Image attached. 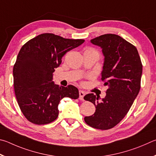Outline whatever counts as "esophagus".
<instances>
[{
	"mask_svg": "<svg viewBox=\"0 0 156 156\" xmlns=\"http://www.w3.org/2000/svg\"><path fill=\"white\" fill-rule=\"evenodd\" d=\"M85 96V92L82 90H80V99L81 101H83V97Z\"/></svg>",
	"mask_w": 156,
	"mask_h": 156,
	"instance_id": "esophagus-1",
	"label": "esophagus"
}]
</instances>
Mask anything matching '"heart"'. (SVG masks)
I'll list each match as a JSON object with an SVG mask.
<instances>
[{"label": "heart", "instance_id": "1", "mask_svg": "<svg viewBox=\"0 0 156 156\" xmlns=\"http://www.w3.org/2000/svg\"><path fill=\"white\" fill-rule=\"evenodd\" d=\"M86 51H90V52H94V53H98V52L96 51V50H94V49H93V48H88V49H87V50ZM99 54V53H98Z\"/></svg>", "mask_w": 156, "mask_h": 156}]
</instances>
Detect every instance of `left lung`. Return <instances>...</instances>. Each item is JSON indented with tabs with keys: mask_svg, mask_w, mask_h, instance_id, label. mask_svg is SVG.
<instances>
[{
	"mask_svg": "<svg viewBox=\"0 0 156 156\" xmlns=\"http://www.w3.org/2000/svg\"><path fill=\"white\" fill-rule=\"evenodd\" d=\"M90 42L102 49L104 62L101 75L108 89L101 101L93 93L83 97L96 107L94 114L84 121L93 128L109 129L121 122L138 96L143 65L137 48L118 35L104 34Z\"/></svg>",
	"mask_w": 156,
	"mask_h": 156,
	"instance_id": "1",
	"label": "left lung"
}]
</instances>
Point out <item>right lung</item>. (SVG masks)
<instances>
[{
	"label": "right lung",
	"mask_w": 156,
	"mask_h": 156,
	"mask_svg": "<svg viewBox=\"0 0 156 156\" xmlns=\"http://www.w3.org/2000/svg\"><path fill=\"white\" fill-rule=\"evenodd\" d=\"M84 41L43 34L21 48L13 66V86L19 107L29 121L36 125L50 123L58 116V105L63 98L78 99L76 87L57 85L53 76L62 57Z\"/></svg>",
	"instance_id": "1"
}]
</instances>
